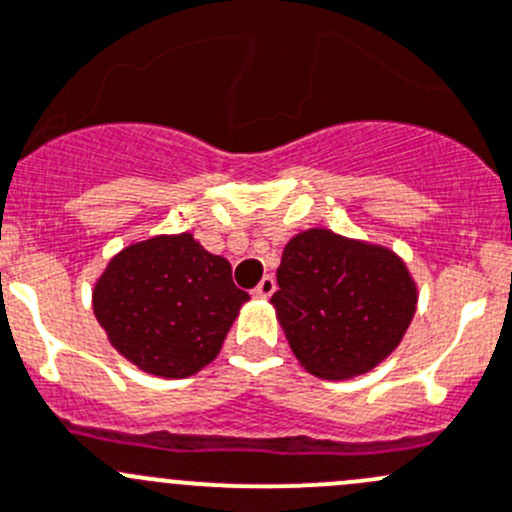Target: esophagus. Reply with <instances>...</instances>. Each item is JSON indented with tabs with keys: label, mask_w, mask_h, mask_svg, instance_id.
I'll return each instance as SVG.
<instances>
[{
	"label": "esophagus",
	"mask_w": 512,
	"mask_h": 512,
	"mask_svg": "<svg viewBox=\"0 0 512 512\" xmlns=\"http://www.w3.org/2000/svg\"><path fill=\"white\" fill-rule=\"evenodd\" d=\"M275 290H277L275 277L265 275V277H262V280H260V285H257L255 290H252V295H255V297H270Z\"/></svg>",
	"instance_id": "34e87169"
}]
</instances>
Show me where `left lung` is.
I'll use <instances>...</instances> for the list:
<instances>
[{"label": "left lung", "instance_id": "left-lung-1", "mask_svg": "<svg viewBox=\"0 0 512 512\" xmlns=\"http://www.w3.org/2000/svg\"><path fill=\"white\" fill-rule=\"evenodd\" d=\"M272 295L292 352L325 380L362 375L403 340L418 290L395 252L307 230L287 242Z\"/></svg>", "mask_w": 512, "mask_h": 512}]
</instances>
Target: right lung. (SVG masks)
Wrapping results in <instances>:
<instances>
[{
  "mask_svg": "<svg viewBox=\"0 0 512 512\" xmlns=\"http://www.w3.org/2000/svg\"><path fill=\"white\" fill-rule=\"evenodd\" d=\"M247 300L230 262L187 232L122 250L92 295L114 350L160 377H190L215 360Z\"/></svg>",
  "mask_w": 512,
  "mask_h": 512,
  "instance_id": "obj_1",
  "label": "right lung"
}]
</instances>
